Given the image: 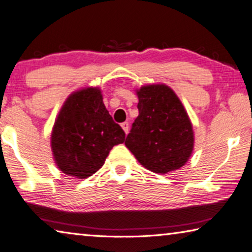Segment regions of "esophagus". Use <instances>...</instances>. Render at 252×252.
Wrapping results in <instances>:
<instances>
[{"label":"esophagus","mask_w":252,"mask_h":252,"mask_svg":"<svg viewBox=\"0 0 252 252\" xmlns=\"http://www.w3.org/2000/svg\"><path fill=\"white\" fill-rule=\"evenodd\" d=\"M122 128L124 129V131H125V134H127V133H128V129H129V124L127 122L123 123L122 124Z\"/></svg>","instance_id":"esophagus-1"}]
</instances>
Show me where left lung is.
<instances>
[{
  "label": "left lung",
  "mask_w": 252,
  "mask_h": 252,
  "mask_svg": "<svg viewBox=\"0 0 252 252\" xmlns=\"http://www.w3.org/2000/svg\"><path fill=\"white\" fill-rule=\"evenodd\" d=\"M138 116L125 145L144 167L165 174L188 162L194 146L192 124L182 102L166 85L143 86Z\"/></svg>",
  "instance_id": "left-lung-1"
}]
</instances>
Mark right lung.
I'll use <instances>...</instances> for the list:
<instances>
[{"mask_svg":"<svg viewBox=\"0 0 252 252\" xmlns=\"http://www.w3.org/2000/svg\"><path fill=\"white\" fill-rule=\"evenodd\" d=\"M125 142V131L113 121L99 88L70 94L56 119L51 150L64 174L87 179L96 173L111 148Z\"/></svg>","mask_w":252,"mask_h":252,"instance_id":"right-lung-1","label":"right lung"}]
</instances>
